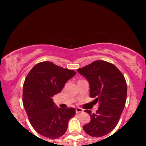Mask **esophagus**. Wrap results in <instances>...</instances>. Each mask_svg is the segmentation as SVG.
<instances>
[{
    "instance_id": "34e87169",
    "label": "esophagus",
    "mask_w": 146,
    "mask_h": 146,
    "mask_svg": "<svg viewBox=\"0 0 146 146\" xmlns=\"http://www.w3.org/2000/svg\"><path fill=\"white\" fill-rule=\"evenodd\" d=\"M76 113H82L83 112V110L80 108H77L76 109Z\"/></svg>"
}]
</instances>
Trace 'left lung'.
<instances>
[{"instance_id": "1", "label": "left lung", "mask_w": 146, "mask_h": 146, "mask_svg": "<svg viewBox=\"0 0 146 146\" xmlns=\"http://www.w3.org/2000/svg\"><path fill=\"white\" fill-rule=\"evenodd\" d=\"M90 84V94L99 107L96 113L86 110L91 121L83 126L89 135L104 136L116 126L124 108L127 97L126 81L113 64L96 60L78 69Z\"/></svg>"}]
</instances>
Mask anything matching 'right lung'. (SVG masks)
I'll list each match as a JSON object with an SVG mask.
<instances>
[{
	"label": "right lung",
	"mask_w": 146,
	"mask_h": 146,
	"mask_svg": "<svg viewBox=\"0 0 146 146\" xmlns=\"http://www.w3.org/2000/svg\"><path fill=\"white\" fill-rule=\"evenodd\" d=\"M75 74L72 70L46 61L36 64L26 77L23 106L31 125L42 136L50 139L62 136L70 119L75 115L74 108H58L52 99Z\"/></svg>",
	"instance_id": "right-lung-1"
}]
</instances>
